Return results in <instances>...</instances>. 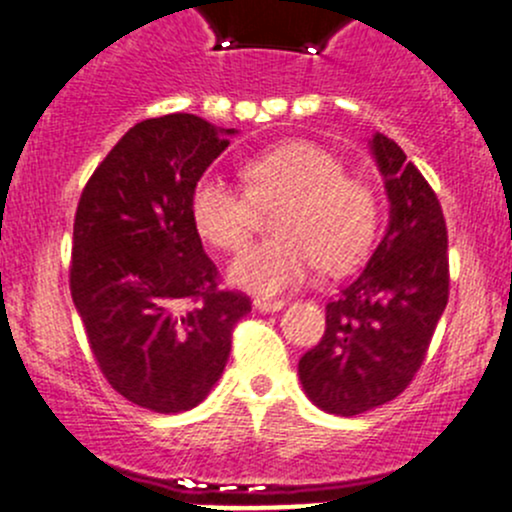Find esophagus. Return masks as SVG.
Here are the masks:
<instances>
[{"mask_svg":"<svg viewBox=\"0 0 512 512\" xmlns=\"http://www.w3.org/2000/svg\"><path fill=\"white\" fill-rule=\"evenodd\" d=\"M252 304H255V309H260V312H280V309L285 307V299H265V297H257Z\"/></svg>","mask_w":512,"mask_h":512,"instance_id":"1","label":"esophagus"}]
</instances>
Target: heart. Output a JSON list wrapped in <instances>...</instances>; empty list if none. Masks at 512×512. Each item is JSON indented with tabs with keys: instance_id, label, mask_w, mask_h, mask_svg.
Instances as JSON below:
<instances>
[{
	"instance_id": "1",
	"label": "heart",
	"mask_w": 512,
	"mask_h": 512,
	"mask_svg": "<svg viewBox=\"0 0 512 512\" xmlns=\"http://www.w3.org/2000/svg\"><path fill=\"white\" fill-rule=\"evenodd\" d=\"M247 190L208 173L195 183L190 215L200 235L223 252L245 245L260 208L277 210L280 237L247 247L230 280L252 294H277L307 280L314 267L344 272L364 257L376 232V195L359 175L312 141H285L242 168Z\"/></svg>"
}]
</instances>
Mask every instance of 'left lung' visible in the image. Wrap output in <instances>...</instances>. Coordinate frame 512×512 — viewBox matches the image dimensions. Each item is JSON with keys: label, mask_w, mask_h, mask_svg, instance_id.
<instances>
[{"label": "left lung", "mask_w": 512, "mask_h": 512, "mask_svg": "<svg viewBox=\"0 0 512 512\" xmlns=\"http://www.w3.org/2000/svg\"><path fill=\"white\" fill-rule=\"evenodd\" d=\"M389 227L364 272L327 304L322 342L299 359V381L327 414L356 416L396 399L426 359L448 302L441 203L401 146L374 133Z\"/></svg>", "instance_id": "obj_1"}]
</instances>
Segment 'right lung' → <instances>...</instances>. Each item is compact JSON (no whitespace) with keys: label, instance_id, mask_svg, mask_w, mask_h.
<instances>
[{"label":"right lung","instance_id":"add662e5","mask_svg":"<svg viewBox=\"0 0 512 512\" xmlns=\"http://www.w3.org/2000/svg\"><path fill=\"white\" fill-rule=\"evenodd\" d=\"M235 128L193 113L136 123L81 193L71 297L108 384L136 406L180 414L223 374L250 297L220 289L190 195Z\"/></svg>","mask_w":512,"mask_h":512}]
</instances>
